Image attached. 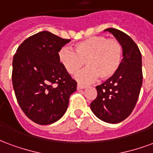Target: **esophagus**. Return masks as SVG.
Returning a JSON list of instances; mask_svg holds the SVG:
<instances>
[{"instance_id":"esophagus-1","label":"esophagus","mask_w":153,"mask_h":153,"mask_svg":"<svg viewBox=\"0 0 153 153\" xmlns=\"http://www.w3.org/2000/svg\"><path fill=\"white\" fill-rule=\"evenodd\" d=\"M87 86L85 85H83V84H80V83H78L77 84V88L78 89H84V88H86Z\"/></svg>"}]
</instances>
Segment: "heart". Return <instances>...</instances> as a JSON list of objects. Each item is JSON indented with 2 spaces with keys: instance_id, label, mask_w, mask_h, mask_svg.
<instances>
[{
  "instance_id": "obj_1",
  "label": "heart",
  "mask_w": 153,
  "mask_h": 153,
  "mask_svg": "<svg viewBox=\"0 0 153 153\" xmlns=\"http://www.w3.org/2000/svg\"><path fill=\"white\" fill-rule=\"evenodd\" d=\"M59 60L70 74H75L84 65L88 68L77 74V79L91 83L111 79L120 68L123 49L119 41L105 36H93L74 44V51L62 48Z\"/></svg>"
}]
</instances>
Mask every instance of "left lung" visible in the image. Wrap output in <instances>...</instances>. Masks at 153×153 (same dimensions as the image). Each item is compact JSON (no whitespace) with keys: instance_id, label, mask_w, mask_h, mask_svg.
I'll return each mask as SVG.
<instances>
[{"instance_id":"1","label":"left lung","mask_w":153,"mask_h":153,"mask_svg":"<svg viewBox=\"0 0 153 153\" xmlns=\"http://www.w3.org/2000/svg\"><path fill=\"white\" fill-rule=\"evenodd\" d=\"M105 31L112 33L121 44L123 59L118 72L96 87L97 97L90 104V108L102 121L117 124L131 114L138 101L143 83L142 56L128 35L113 28Z\"/></svg>"}]
</instances>
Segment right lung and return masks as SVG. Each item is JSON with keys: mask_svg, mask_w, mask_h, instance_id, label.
Returning a JSON list of instances; mask_svg holds the SVG:
<instances>
[{"mask_svg": "<svg viewBox=\"0 0 153 153\" xmlns=\"http://www.w3.org/2000/svg\"><path fill=\"white\" fill-rule=\"evenodd\" d=\"M70 39L39 32L22 42L13 58L12 83L22 111L38 125H50L65 113L77 83L59 60Z\"/></svg>", "mask_w": 153, "mask_h": 153, "instance_id": "1", "label": "right lung"}]
</instances>
